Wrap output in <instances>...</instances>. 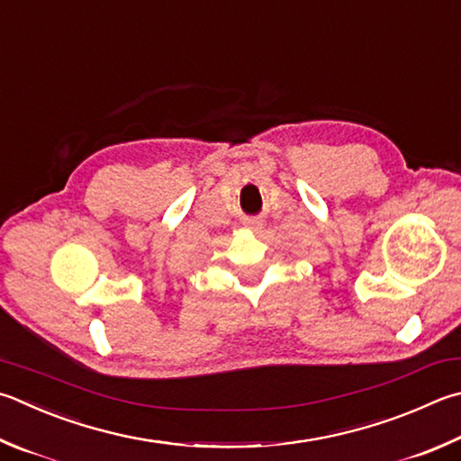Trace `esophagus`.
<instances>
[{
  "label": "esophagus",
  "mask_w": 461,
  "mask_h": 461,
  "mask_svg": "<svg viewBox=\"0 0 461 461\" xmlns=\"http://www.w3.org/2000/svg\"><path fill=\"white\" fill-rule=\"evenodd\" d=\"M246 225H249V228H256V225H259L258 221H246Z\"/></svg>",
  "instance_id": "1"
}]
</instances>
